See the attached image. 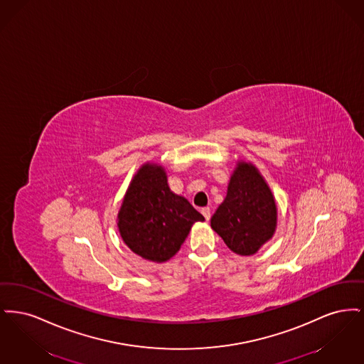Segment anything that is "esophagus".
<instances>
[{
  "instance_id": "34e87169",
  "label": "esophagus",
  "mask_w": 364,
  "mask_h": 364,
  "mask_svg": "<svg viewBox=\"0 0 364 364\" xmlns=\"http://www.w3.org/2000/svg\"><path fill=\"white\" fill-rule=\"evenodd\" d=\"M200 211H202L203 217L206 218V221H208V220H210V217H211V210H210V208H203Z\"/></svg>"
}]
</instances>
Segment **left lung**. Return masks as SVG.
I'll use <instances>...</instances> for the list:
<instances>
[{
	"instance_id": "left-lung-1",
	"label": "left lung",
	"mask_w": 364,
	"mask_h": 364,
	"mask_svg": "<svg viewBox=\"0 0 364 364\" xmlns=\"http://www.w3.org/2000/svg\"><path fill=\"white\" fill-rule=\"evenodd\" d=\"M211 228L228 248L242 257L254 255L277 228V205L259 171L250 162H237L224 202L211 217Z\"/></svg>"
}]
</instances>
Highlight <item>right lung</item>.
Returning a JSON list of instances; mask_svg holds the SVG:
<instances>
[{"instance_id": "obj_1", "label": "right lung", "mask_w": 364, "mask_h": 364, "mask_svg": "<svg viewBox=\"0 0 364 364\" xmlns=\"http://www.w3.org/2000/svg\"><path fill=\"white\" fill-rule=\"evenodd\" d=\"M198 221L205 217L172 192L165 169L150 162L134 176L117 215L120 236L129 250L156 263L176 255Z\"/></svg>"}]
</instances>
